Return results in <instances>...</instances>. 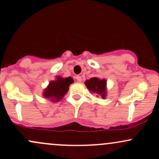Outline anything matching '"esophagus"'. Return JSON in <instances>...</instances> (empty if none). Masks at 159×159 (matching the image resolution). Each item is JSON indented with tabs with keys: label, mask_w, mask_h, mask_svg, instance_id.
<instances>
[{
	"label": "esophagus",
	"mask_w": 159,
	"mask_h": 159,
	"mask_svg": "<svg viewBox=\"0 0 159 159\" xmlns=\"http://www.w3.org/2000/svg\"><path fill=\"white\" fill-rule=\"evenodd\" d=\"M76 80H77V81H78V82H81V76H77L76 77Z\"/></svg>",
	"instance_id": "obj_1"
}]
</instances>
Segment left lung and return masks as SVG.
Segmentation results:
<instances>
[{
  "mask_svg": "<svg viewBox=\"0 0 159 159\" xmlns=\"http://www.w3.org/2000/svg\"><path fill=\"white\" fill-rule=\"evenodd\" d=\"M85 85L92 93L100 95L103 99L106 98L107 81L105 79L101 80L98 78H91L85 81Z\"/></svg>",
  "mask_w": 159,
  "mask_h": 159,
  "instance_id": "8db88e82",
  "label": "left lung"
}]
</instances>
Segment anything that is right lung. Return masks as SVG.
Listing matches in <instances>:
<instances>
[{
	"label": "right lung",
	"mask_w": 159,
	"mask_h": 159,
	"mask_svg": "<svg viewBox=\"0 0 159 159\" xmlns=\"http://www.w3.org/2000/svg\"><path fill=\"white\" fill-rule=\"evenodd\" d=\"M73 82L74 80L71 77L63 78L57 76L55 81H50L47 88L44 90L43 97L52 102L59 101L68 92L69 85Z\"/></svg>",
	"instance_id": "right-lung-1"
}]
</instances>
